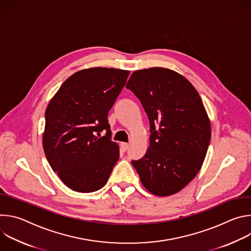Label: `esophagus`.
Segmentation results:
<instances>
[{
  "label": "esophagus",
  "mask_w": 251,
  "mask_h": 251,
  "mask_svg": "<svg viewBox=\"0 0 251 251\" xmlns=\"http://www.w3.org/2000/svg\"><path fill=\"white\" fill-rule=\"evenodd\" d=\"M128 147H129L128 143H121V149H122L124 152L128 149Z\"/></svg>",
  "instance_id": "obj_1"
}]
</instances>
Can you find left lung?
Returning a JSON list of instances; mask_svg holds the SVG:
<instances>
[{
	"mask_svg": "<svg viewBox=\"0 0 251 251\" xmlns=\"http://www.w3.org/2000/svg\"><path fill=\"white\" fill-rule=\"evenodd\" d=\"M126 87L150 121V147L132 161L142 185L159 197L180 192L201 170L210 141V121L200 94L185 76L165 67L135 70Z\"/></svg>",
	"mask_w": 251,
	"mask_h": 251,
	"instance_id": "8db88e82",
	"label": "left lung"
}]
</instances>
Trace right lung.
<instances>
[{
	"label": "right lung",
	"instance_id": "right-lung-1",
	"mask_svg": "<svg viewBox=\"0 0 251 251\" xmlns=\"http://www.w3.org/2000/svg\"><path fill=\"white\" fill-rule=\"evenodd\" d=\"M129 74L107 67L81 69L61 84L47 107L44 151L53 172L73 191L103 188L119 159L107 116ZM103 129L106 134L101 136Z\"/></svg>",
	"mask_w": 251,
	"mask_h": 251
}]
</instances>
